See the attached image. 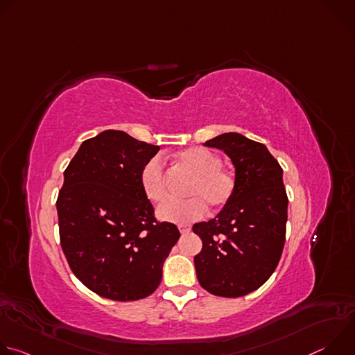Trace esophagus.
Returning <instances> with one entry per match:
<instances>
[{"label": "esophagus", "mask_w": 355, "mask_h": 355, "mask_svg": "<svg viewBox=\"0 0 355 355\" xmlns=\"http://www.w3.org/2000/svg\"><path fill=\"white\" fill-rule=\"evenodd\" d=\"M178 230H180L182 234H185V233H188V232L191 230V226H189V225H180V226H178Z\"/></svg>", "instance_id": "1"}]
</instances>
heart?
I'll return each instance as SVG.
<instances>
[{"label": "heart", "instance_id": "1", "mask_svg": "<svg viewBox=\"0 0 355 355\" xmlns=\"http://www.w3.org/2000/svg\"><path fill=\"white\" fill-rule=\"evenodd\" d=\"M182 168L192 174L187 193L195 195L184 200L171 199L157 208V218L163 222L187 225L204 218L208 204L212 208L225 207L236 188L234 175L222 167V160L205 147L185 148L177 155ZM140 187L144 196L159 204L166 198L164 170L160 157H151L140 171Z\"/></svg>", "mask_w": 355, "mask_h": 355}]
</instances>
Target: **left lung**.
<instances>
[{"label": "left lung", "instance_id": "1", "mask_svg": "<svg viewBox=\"0 0 355 355\" xmlns=\"http://www.w3.org/2000/svg\"><path fill=\"white\" fill-rule=\"evenodd\" d=\"M205 146L229 156L236 188L214 219L192 226L202 240L193 257L196 277L214 295L244 296L272 275L282 254L288 219L282 168L267 146L236 132Z\"/></svg>", "mask_w": 355, "mask_h": 355}]
</instances>
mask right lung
I'll return each mask as SVG.
<instances>
[{
	"mask_svg": "<svg viewBox=\"0 0 355 355\" xmlns=\"http://www.w3.org/2000/svg\"><path fill=\"white\" fill-rule=\"evenodd\" d=\"M159 148L110 129L83 141L64 171L56 204L62 248L74 275L103 297L153 293L180 239L175 225L156 222L140 187L141 167Z\"/></svg>",
	"mask_w": 355,
	"mask_h": 355,
	"instance_id": "obj_1",
	"label": "right lung"
}]
</instances>
